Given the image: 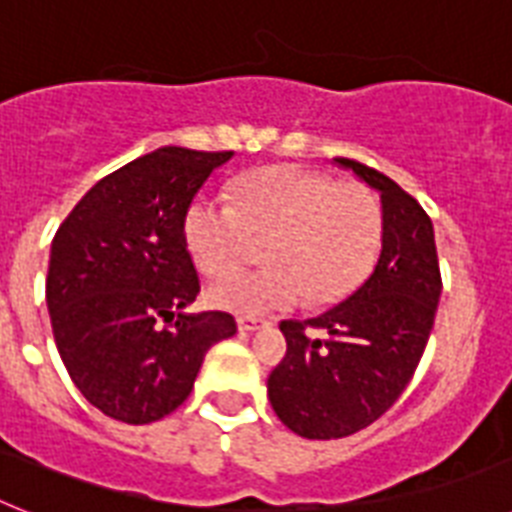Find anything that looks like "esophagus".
<instances>
[{"label":"esophagus","mask_w":512,"mask_h":512,"mask_svg":"<svg viewBox=\"0 0 512 512\" xmlns=\"http://www.w3.org/2000/svg\"><path fill=\"white\" fill-rule=\"evenodd\" d=\"M236 326H239L242 334H252V331H260V328L268 326V321H263V318H252V315H244V318L236 321Z\"/></svg>","instance_id":"obj_1"}]
</instances>
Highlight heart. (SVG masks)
I'll list each match as a JSON object with an SVG mask.
<instances>
[{"label":"heart","mask_w":512,"mask_h":512,"mask_svg":"<svg viewBox=\"0 0 512 512\" xmlns=\"http://www.w3.org/2000/svg\"><path fill=\"white\" fill-rule=\"evenodd\" d=\"M265 242L268 268L210 286L207 299L234 313H270L299 302H334L352 292L381 247V207L360 184L297 168L252 170L234 186V205L191 199L184 244L205 276L223 278Z\"/></svg>","instance_id":"obj_1"}]
</instances>
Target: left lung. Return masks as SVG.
<instances>
[{
    "label": "left lung",
    "instance_id": "1",
    "mask_svg": "<svg viewBox=\"0 0 512 512\" xmlns=\"http://www.w3.org/2000/svg\"><path fill=\"white\" fill-rule=\"evenodd\" d=\"M381 197V255L350 297L310 321H281L284 360L268 378L270 405L305 439H342L400 400L429 342L442 276L431 218L384 173L347 157Z\"/></svg>",
    "mask_w": 512,
    "mask_h": 512
}]
</instances>
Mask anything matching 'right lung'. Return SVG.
Wrapping results in <instances>:
<instances>
[{
    "label": "right lung",
    "instance_id": "right-lung-1",
    "mask_svg": "<svg viewBox=\"0 0 512 512\" xmlns=\"http://www.w3.org/2000/svg\"><path fill=\"white\" fill-rule=\"evenodd\" d=\"M234 152L160 147L86 191L52 242L47 307L78 392L115 421L144 426L194 389L205 352L234 315L186 313L199 276L184 213ZM170 322V327H162Z\"/></svg>",
    "mask_w": 512,
    "mask_h": 512
}]
</instances>
